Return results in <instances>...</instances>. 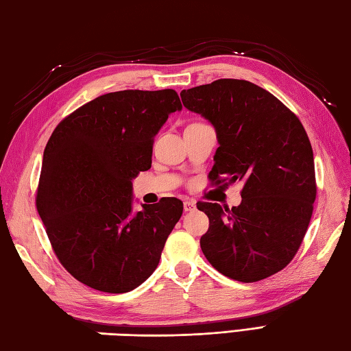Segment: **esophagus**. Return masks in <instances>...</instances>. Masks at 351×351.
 Returning a JSON list of instances; mask_svg holds the SVG:
<instances>
[{
  "label": "esophagus",
  "mask_w": 351,
  "mask_h": 351,
  "mask_svg": "<svg viewBox=\"0 0 351 351\" xmlns=\"http://www.w3.org/2000/svg\"><path fill=\"white\" fill-rule=\"evenodd\" d=\"M183 208H184V213H191V210L195 209V202L188 198V200L183 202Z\"/></svg>",
  "instance_id": "34e87169"
}]
</instances>
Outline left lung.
I'll use <instances>...</instances> for the list:
<instances>
[{
    "instance_id": "1",
    "label": "left lung",
    "mask_w": 351,
    "mask_h": 351,
    "mask_svg": "<svg viewBox=\"0 0 351 351\" xmlns=\"http://www.w3.org/2000/svg\"><path fill=\"white\" fill-rule=\"evenodd\" d=\"M180 96L215 128L220 147L210 180L244 183L232 209L197 203L209 218L200 238L204 256L241 282L280 272L298 252L316 198L313 151L302 123L272 93L241 79H218Z\"/></svg>"
}]
</instances>
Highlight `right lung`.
<instances>
[{
  "label": "right lung",
  "mask_w": 351,
  "mask_h": 351,
  "mask_svg": "<svg viewBox=\"0 0 351 351\" xmlns=\"http://www.w3.org/2000/svg\"><path fill=\"white\" fill-rule=\"evenodd\" d=\"M182 110L174 90L102 95L59 122L44 149L36 208L58 260L77 281L125 293L149 278L183 203L168 197L133 210V178Z\"/></svg>",
  "instance_id": "obj_1"
}]
</instances>
